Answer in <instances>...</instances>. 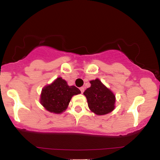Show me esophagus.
Here are the masks:
<instances>
[{
  "label": "esophagus",
  "instance_id": "obj_1",
  "mask_svg": "<svg viewBox=\"0 0 160 160\" xmlns=\"http://www.w3.org/2000/svg\"><path fill=\"white\" fill-rule=\"evenodd\" d=\"M84 89H84V87H80V90L81 91V93H83Z\"/></svg>",
  "mask_w": 160,
  "mask_h": 160
}]
</instances>
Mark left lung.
Listing matches in <instances>:
<instances>
[{
	"mask_svg": "<svg viewBox=\"0 0 160 160\" xmlns=\"http://www.w3.org/2000/svg\"><path fill=\"white\" fill-rule=\"evenodd\" d=\"M91 86L83 92L90 111L96 115H105L115 108L116 97L113 92L99 79L91 80Z\"/></svg>",
	"mask_w": 160,
	"mask_h": 160,
	"instance_id": "1",
	"label": "left lung"
}]
</instances>
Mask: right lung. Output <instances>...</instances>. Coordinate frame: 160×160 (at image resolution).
<instances>
[{
  "mask_svg": "<svg viewBox=\"0 0 160 160\" xmlns=\"http://www.w3.org/2000/svg\"><path fill=\"white\" fill-rule=\"evenodd\" d=\"M81 93L74 86H68L62 78H58L51 84L44 86L41 91L40 102L47 111L62 113L68 108L74 95Z\"/></svg>",
  "mask_w": 160,
  "mask_h": 160,
  "instance_id": "right-lung-1",
  "label": "right lung"
}]
</instances>
